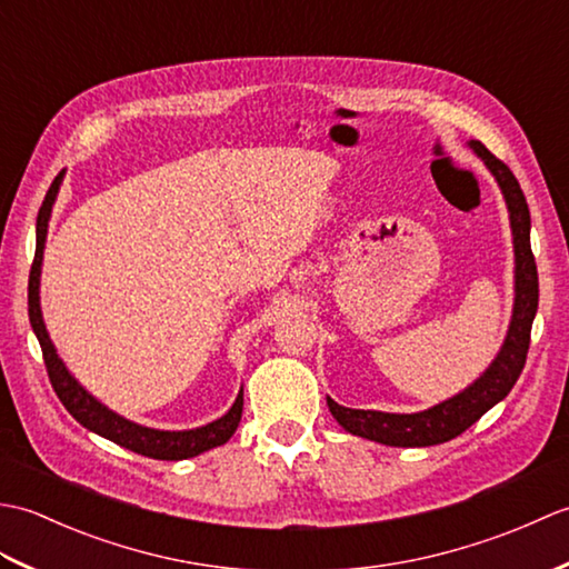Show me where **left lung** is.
I'll return each mask as SVG.
<instances>
[{"mask_svg": "<svg viewBox=\"0 0 569 569\" xmlns=\"http://www.w3.org/2000/svg\"><path fill=\"white\" fill-rule=\"evenodd\" d=\"M469 149H475L479 159L487 163L491 176L497 178L506 208H509L516 251V300L509 332H506L497 359L491 361L489 369L475 383L438 406L420 410V413H381V410L345 408L328 398L335 420L347 432L359 435V438L391 447H428L452 440L469 426H475L489 408L503 401L523 371L530 345V328H533V318L538 312V269L533 251H530L528 202L511 168L499 161L485 143L471 139Z\"/></svg>", "mask_w": 569, "mask_h": 569, "instance_id": "left-lung-1", "label": "left lung"}]
</instances>
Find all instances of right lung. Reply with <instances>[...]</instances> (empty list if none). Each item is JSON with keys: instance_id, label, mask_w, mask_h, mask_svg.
<instances>
[{"instance_id": "right-lung-1", "label": "right lung", "mask_w": 569, "mask_h": 569, "mask_svg": "<svg viewBox=\"0 0 569 569\" xmlns=\"http://www.w3.org/2000/svg\"><path fill=\"white\" fill-rule=\"evenodd\" d=\"M63 173L60 171L56 180L48 188L43 204L39 210V220H36V257L31 263L29 273V320L31 328L39 337L43 361L48 369V379L60 403L68 408V413L76 418L80 426H84L92 432L102 435V438L112 440L117 445L127 447V450L153 457V459H188L200 452H208L217 445H224L232 438L239 420H241V406H244V393L239 391L237 401L232 408L227 410L222 418H217L208 426L196 428V430H153L147 426H139V422H131L122 416H117L114 410L102 406L98 398L88 393L82 386L76 381V377L66 369L63 359L58 357L51 337L46 332L43 316H41V298H39V286H41V263H43V247H46V234H48V220H51V210L56 196L63 183Z\"/></svg>"}]
</instances>
